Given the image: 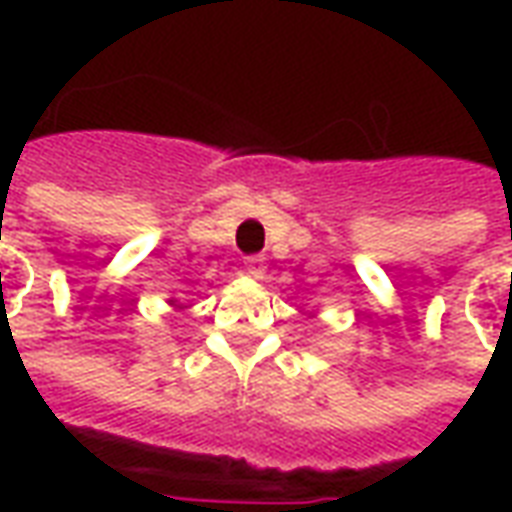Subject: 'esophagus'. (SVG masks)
Listing matches in <instances>:
<instances>
[{
  "instance_id": "obj_1",
  "label": "esophagus",
  "mask_w": 512,
  "mask_h": 512,
  "mask_svg": "<svg viewBox=\"0 0 512 512\" xmlns=\"http://www.w3.org/2000/svg\"><path fill=\"white\" fill-rule=\"evenodd\" d=\"M244 271H246V274H249V277H255V279L263 277V274H266V263H263V257H260V255L246 257V260H244Z\"/></svg>"
}]
</instances>
